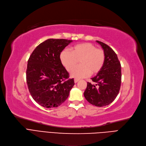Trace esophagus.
Returning <instances> with one entry per match:
<instances>
[{"label": "esophagus", "instance_id": "esophagus-1", "mask_svg": "<svg viewBox=\"0 0 146 146\" xmlns=\"http://www.w3.org/2000/svg\"><path fill=\"white\" fill-rule=\"evenodd\" d=\"M78 81H79V79H77V78H75V79H74V82H75V83H77Z\"/></svg>", "mask_w": 146, "mask_h": 146}]
</instances>
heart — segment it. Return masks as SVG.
Returning <instances> with one entry per match:
<instances>
[{"label": "heart", "instance_id": "1", "mask_svg": "<svg viewBox=\"0 0 146 146\" xmlns=\"http://www.w3.org/2000/svg\"><path fill=\"white\" fill-rule=\"evenodd\" d=\"M61 63L68 71H70L80 61V64L71 72L73 78H83L98 73L103 66L105 54L103 49L97 48L90 43H83L75 45L71 52L64 50L60 54Z\"/></svg>", "mask_w": 146, "mask_h": 146}]
</instances>
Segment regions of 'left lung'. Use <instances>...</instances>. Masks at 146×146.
<instances>
[{"label":"left lung","mask_w":146,"mask_h":146,"mask_svg":"<svg viewBox=\"0 0 146 146\" xmlns=\"http://www.w3.org/2000/svg\"><path fill=\"white\" fill-rule=\"evenodd\" d=\"M105 54L102 69L92 78L94 84L88 82L84 96L92 105L103 107L111 103L117 97L121 83V68L117 55L108 44L97 40Z\"/></svg>","instance_id":"left-lung-1"}]
</instances>
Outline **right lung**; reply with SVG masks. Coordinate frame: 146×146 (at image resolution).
I'll list each match as a JSON object with an SVG mask.
<instances>
[{"label": "right lung", "mask_w": 146, "mask_h": 146, "mask_svg": "<svg viewBox=\"0 0 146 146\" xmlns=\"http://www.w3.org/2000/svg\"><path fill=\"white\" fill-rule=\"evenodd\" d=\"M72 42L48 39L38 45L28 59V88L33 98L43 107L59 106L68 98L74 86V78H69V73L60 58V53Z\"/></svg>", "instance_id": "add662e5"}]
</instances>
